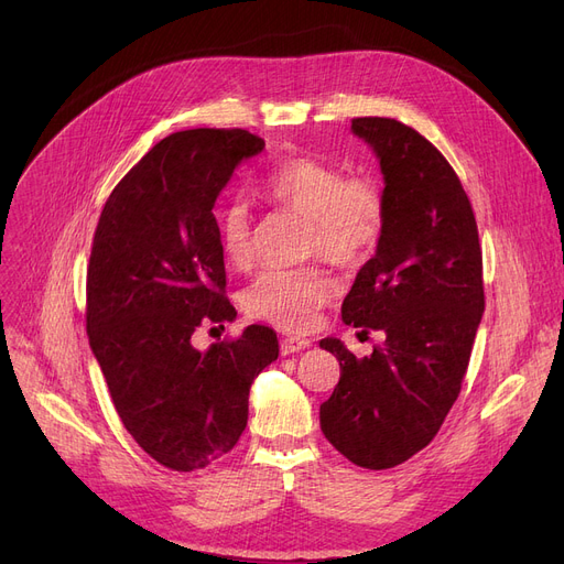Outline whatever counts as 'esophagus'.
Returning <instances> with one entry per match:
<instances>
[{
  "instance_id": "obj_1",
  "label": "esophagus",
  "mask_w": 564,
  "mask_h": 564,
  "mask_svg": "<svg viewBox=\"0 0 564 564\" xmlns=\"http://www.w3.org/2000/svg\"><path fill=\"white\" fill-rule=\"evenodd\" d=\"M311 347V338H300V336H285L281 340V354H294L300 349Z\"/></svg>"
}]
</instances>
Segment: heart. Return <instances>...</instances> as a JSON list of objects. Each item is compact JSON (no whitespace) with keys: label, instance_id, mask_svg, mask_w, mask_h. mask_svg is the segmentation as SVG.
<instances>
[{"label":"heart","instance_id":"b5f03b06","mask_svg":"<svg viewBox=\"0 0 564 564\" xmlns=\"http://www.w3.org/2000/svg\"><path fill=\"white\" fill-rule=\"evenodd\" d=\"M260 194L288 213L306 217L304 251L336 267L368 262L387 230V196L370 175H345L327 160L290 158L260 181ZM224 258L235 267L253 260V226L245 200H230L217 215ZM336 294L334 279L317 264L267 270L247 288L249 315L288 332L313 329Z\"/></svg>","mask_w":564,"mask_h":564}]
</instances>
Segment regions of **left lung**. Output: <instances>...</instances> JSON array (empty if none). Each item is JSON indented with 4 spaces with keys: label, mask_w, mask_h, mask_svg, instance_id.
Segmentation results:
<instances>
[{
    "label": "left lung",
    "mask_w": 564,
    "mask_h": 564,
    "mask_svg": "<svg viewBox=\"0 0 564 564\" xmlns=\"http://www.w3.org/2000/svg\"><path fill=\"white\" fill-rule=\"evenodd\" d=\"M379 158L387 230L343 302V322L387 334L357 359L338 338L319 347L340 379L319 427L349 462L381 470L436 436L455 404L485 311L476 215L455 169L395 118H351Z\"/></svg>",
    "instance_id": "obj_1"
}]
</instances>
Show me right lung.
Listing matches in <instances>:
<instances>
[{
  "label": "right lung",
  "instance_id": "1",
  "mask_svg": "<svg viewBox=\"0 0 564 564\" xmlns=\"http://www.w3.org/2000/svg\"><path fill=\"white\" fill-rule=\"evenodd\" d=\"M264 141L196 128L153 145L109 194L86 267V334L111 402L143 453L189 473L230 453L249 389L276 361V332L251 324L207 351L200 324L230 322L213 215L235 166Z\"/></svg>",
  "mask_w": 564,
  "mask_h": 564
}]
</instances>
